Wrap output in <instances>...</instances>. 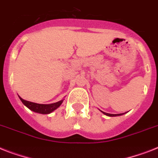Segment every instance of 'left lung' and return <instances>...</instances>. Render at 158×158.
I'll use <instances>...</instances> for the list:
<instances>
[{"instance_id": "8db88e82", "label": "left lung", "mask_w": 158, "mask_h": 158, "mask_svg": "<svg viewBox=\"0 0 158 158\" xmlns=\"http://www.w3.org/2000/svg\"><path fill=\"white\" fill-rule=\"evenodd\" d=\"M102 112L104 114H106V115H107V116H110V117L118 116V115H122V114H124V113H123V114H109V113H106V112H103V111H102Z\"/></svg>"}]
</instances>
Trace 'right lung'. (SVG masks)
<instances>
[{
  "instance_id": "1",
  "label": "right lung",
  "mask_w": 158,
  "mask_h": 158,
  "mask_svg": "<svg viewBox=\"0 0 158 158\" xmlns=\"http://www.w3.org/2000/svg\"><path fill=\"white\" fill-rule=\"evenodd\" d=\"M18 97H19L20 100L22 101V102L27 108H29L30 110L34 112H36V113L44 114L52 113L53 110L57 109L61 105V103L63 102V100H60V101L57 102H55V103L52 104H39L35 103V102H31L29 101H26V100L23 99L20 96H18Z\"/></svg>"
}]
</instances>
